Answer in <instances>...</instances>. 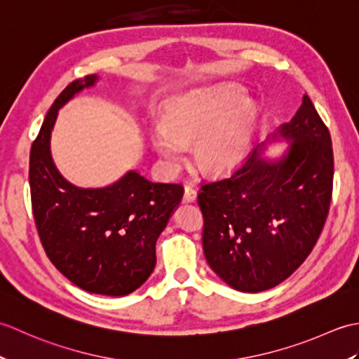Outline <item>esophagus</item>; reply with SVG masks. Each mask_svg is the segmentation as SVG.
<instances>
[{
	"mask_svg": "<svg viewBox=\"0 0 359 359\" xmlns=\"http://www.w3.org/2000/svg\"><path fill=\"white\" fill-rule=\"evenodd\" d=\"M196 199H197V191L191 185H187L185 193H184V201L185 202H194Z\"/></svg>",
	"mask_w": 359,
	"mask_h": 359,
	"instance_id": "1",
	"label": "esophagus"
}]
</instances>
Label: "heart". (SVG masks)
Wrapping results in <instances>:
<instances>
[{"mask_svg":"<svg viewBox=\"0 0 359 359\" xmlns=\"http://www.w3.org/2000/svg\"><path fill=\"white\" fill-rule=\"evenodd\" d=\"M257 118V103L238 85L196 89L168 103L162 125L151 131V144L170 170H177L194 142L196 165L225 172L250 154Z\"/></svg>","mask_w":359,"mask_h":359,"instance_id":"1","label":"heart"}]
</instances>
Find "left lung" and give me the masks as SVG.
<instances>
[{
  "mask_svg": "<svg viewBox=\"0 0 359 359\" xmlns=\"http://www.w3.org/2000/svg\"><path fill=\"white\" fill-rule=\"evenodd\" d=\"M288 147L276 158L257 144L230 177L202 187L203 253L225 284L259 293L306 261L323 231L333 185L330 133L307 95L270 142Z\"/></svg>",
  "mask_w": 359,
  "mask_h": 359,
  "instance_id": "obj_1",
  "label": "left lung"
}]
</instances>
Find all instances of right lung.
<instances>
[{
    "mask_svg": "<svg viewBox=\"0 0 359 359\" xmlns=\"http://www.w3.org/2000/svg\"><path fill=\"white\" fill-rule=\"evenodd\" d=\"M98 80L93 74L72 81L50 106L30 149V197L38 234L57 270L89 293L125 296L154 270L156 242L184 187L131 170L108 187L80 188L60 174L50 154L58 109Z\"/></svg>",
    "mask_w": 359,
    "mask_h": 359,
    "instance_id": "obj_1",
    "label": "right lung"
}]
</instances>
